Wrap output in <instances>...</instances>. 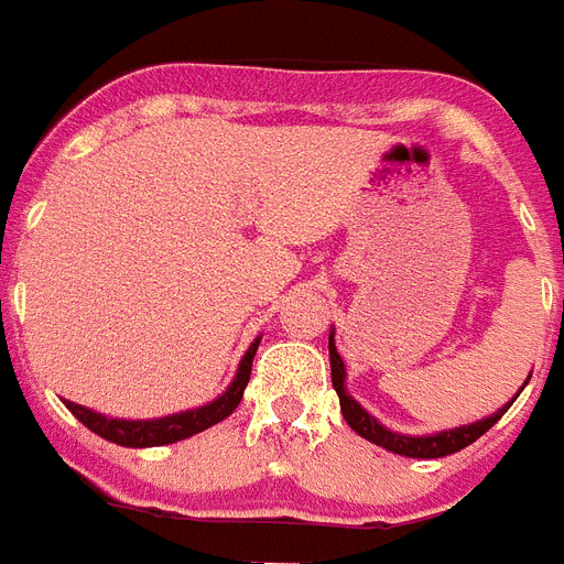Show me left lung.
Wrapping results in <instances>:
<instances>
[{
    "mask_svg": "<svg viewBox=\"0 0 564 564\" xmlns=\"http://www.w3.org/2000/svg\"><path fill=\"white\" fill-rule=\"evenodd\" d=\"M328 357H332V383H334V392L339 394V409H343V417L351 430L360 435V438L371 441V444L383 446L389 453H398V455H406V458H444V455H453L464 446H469L473 441H478L484 432L490 430L492 423L499 421L505 415L507 409L513 406V400L519 398L516 394L510 403H505L501 409H496L492 415L481 417V421H473V423H464V426H453V430H441V432H430V435H403V432H392L389 426L377 421L375 415H369L366 409L357 403L346 389V366H343V357L337 351V343H334V328L328 334ZM530 380V377H528ZM524 380V383H528ZM522 392V389H519Z\"/></svg>",
    "mask_w": 564,
    "mask_h": 564,
    "instance_id": "left-lung-1",
    "label": "left lung"
}]
</instances>
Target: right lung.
Listing matches in <instances>:
<instances>
[{"mask_svg":"<svg viewBox=\"0 0 564 564\" xmlns=\"http://www.w3.org/2000/svg\"><path fill=\"white\" fill-rule=\"evenodd\" d=\"M262 337H256L250 343V348L245 351V357L239 360V369H236V377L230 380L225 392L218 394L216 400H209L204 406L187 409V412H175V415L164 417H149V421H126V417H109L100 415L95 409H86L80 403H72L65 400V406L72 412L83 426L100 435V438L111 441L118 446H132V449H143V446H164L175 444V441L193 438L198 432L216 426L225 417L232 415V409L241 403V394H245V386L250 380V366H253V355L259 348Z\"/></svg>","mask_w":564,"mask_h":564,"instance_id":"add662e5","label":"right lung"}]
</instances>
